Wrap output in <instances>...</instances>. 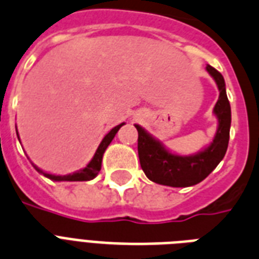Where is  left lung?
<instances>
[{
  "instance_id": "left-lung-1",
  "label": "left lung",
  "mask_w": 259,
  "mask_h": 259,
  "mask_svg": "<svg viewBox=\"0 0 259 259\" xmlns=\"http://www.w3.org/2000/svg\"><path fill=\"white\" fill-rule=\"evenodd\" d=\"M206 71L215 79L219 89V100L213 108L218 130L208 147L193 155L173 154L144 128L135 124L140 166L148 180L155 184L173 188L196 185L205 180L226 155L231 127V107L226 93V82L223 75L212 66H206Z\"/></svg>"
}]
</instances>
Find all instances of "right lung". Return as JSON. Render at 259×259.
Here are the masks:
<instances>
[{
	"instance_id": "1",
	"label": "right lung",
	"mask_w": 259,
	"mask_h": 259,
	"mask_svg": "<svg viewBox=\"0 0 259 259\" xmlns=\"http://www.w3.org/2000/svg\"><path fill=\"white\" fill-rule=\"evenodd\" d=\"M121 125H124V123L116 125L115 128H112L111 131L104 136V139L101 140V143H100L98 148L96 150V154H94V157L92 158V161L86 165V167L78 170L75 173L67 174V176H55V174L46 173L43 170H40L39 167H36L35 165H33V167H35L39 173L43 174L44 177L50 178V180H53V181H90V180H93V178L98 174V171L101 170L102 155H104V152H105L107 147L111 144L112 140H113V138H115V135L117 134V131L121 128ZM16 132H17V130H16ZM17 138H19V136H17Z\"/></svg>"
}]
</instances>
